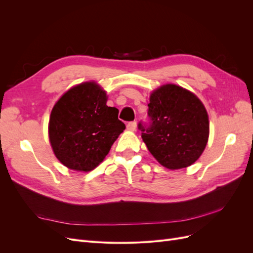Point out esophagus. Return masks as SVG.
<instances>
[{
  "label": "esophagus",
  "instance_id": "esophagus-1",
  "mask_svg": "<svg viewBox=\"0 0 253 253\" xmlns=\"http://www.w3.org/2000/svg\"><path fill=\"white\" fill-rule=\"evenodd\" d=\"M136 126H137L136 121H131V122H128V124L126 125V127H127V129H129V131H135Z\"/></svg>",
  "mask_w": 253,
  "mask_h": 253
}]
</instances>
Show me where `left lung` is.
<instances>
[{"label": "left lung", "mask_w": 253, "mask_h": 253, "mask_svg": "<svg viewBox=\"0 0 253 253\" xmlns=\"http://www.w3.org/2000/svg\"><path fill=\"white\" fill-rule=\"evenodd\" d=\"M148 122L138 128L151 154L168 169L189 167L200 158L209 137V119L194 94L175 84L157 88L150 97Z\"/></svg>", "instance_id": "8db88e82"}]
</instances>
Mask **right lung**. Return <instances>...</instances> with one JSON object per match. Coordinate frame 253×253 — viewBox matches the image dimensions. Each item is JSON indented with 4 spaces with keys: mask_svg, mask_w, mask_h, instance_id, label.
<instances>
[{
    "mask_svg": "<svg viewBox=\"0 0 253 253\" xmlns=\"http://www.w3.org/2000/svg\"><path fill=\"white\" fill-rule=\"evenodd\" d=\"M106 93L95 82L71 88L53 106L49 140L56 157L65 167L87 172L108 155L126 126L118 110L106 105Z\"/></svg>",
    "mask_w": 253,
    "mask_h": 253,
    "instance_id": "obj_1",
    "label": "right lung"
}]
</instances>
